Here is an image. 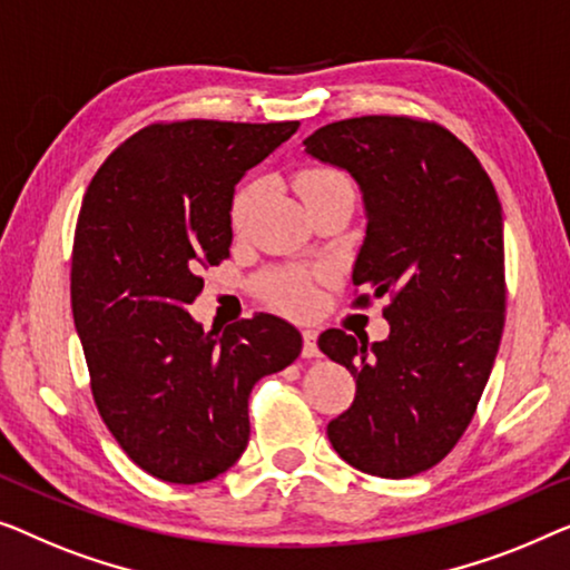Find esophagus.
I'll list each match as a JSON object with an SVG mask.
<instances>
[{
  "instance_id": "1",
  "label": "esophagus",
  "mask_w": 570,
  "mask_h": 570,
  "mask_svg": "<svg viewBox=\"0 0 570 570\" xmlns=\"http://www.w3.org/2000/svg\"><path fill=\"white\" fill-rule=\"evenodd\" d=\"M302 356L304 358H317L320 348H317V331H302Z\"/></svg>"
}]
</instances>
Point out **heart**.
Returning <instances> with one entry per match:
<instances>
[{"label":"heart","instance_id":"1","mask_svg":"<svg viewBox=\"0 0 570 570\" xmlns=\"http://www.w3.org/2000/svg\"><path fill=\"white\" fill-rule=\"evenodd\" d=\"M294 186H296V190H299L302 202L307 204L312 196L323 194V190H327V188L351 186V183L346 175L333 170V167H307V170H302L299 175H296ZM255 198H258V183H245V186L237 188V194H235V198H232V206H229L232 227L235 229L243 227L247 214H250V208L255 204ZM261 292L271 304H274V307L286 312V315H307V312H312V307H315V302H317L309 276L294 274V271H288V274L268 276L266 282L261 284Z\"/></svg>","mask_w":570,"mask_h":570}]
</instances>
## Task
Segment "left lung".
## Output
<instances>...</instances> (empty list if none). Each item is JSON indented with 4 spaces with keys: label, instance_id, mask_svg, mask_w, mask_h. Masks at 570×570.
I'll use <instances>...</instances> for the list:
<instances>
[{
    "label": "left lung",
    "instance_id": "8db88e82",
    "mask_svg": "<svg viewBox=\"0 0 570 570\" xmlns=\"http://www.w3.org/2000/svg\"><path fill=\"white\" fill-rule=\"evenodd\" d=\"M364 194L366 237L354 266L366 307L390 296L384 341L338 327L317 346L354 374L356 397L327 423L341 460L376 478L434 468L475 415L507 312L501 202L480 159L444 126L362 116L304 139Z\"/></svg>",
    "mask_w": 570,
    "mask_h": 570
}]
</instances>
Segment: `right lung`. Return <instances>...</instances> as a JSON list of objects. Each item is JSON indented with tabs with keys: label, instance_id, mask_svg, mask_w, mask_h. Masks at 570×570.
<instances>
[{
	"label": "right lung",
	"instance_id": "add662e5",
	"mask_svg": "<svg viewBox=\"0 0 570 570\" xmlns=\"http://www.w3.org/2000/svg\"><path fill=\"white\" fill-rule=\"evenodd\" d=\"M299 121L151 124L87 186L71 250V315L100 419L144 472L196 485L247 446V397L299 356L276 315L206 333L188 315L198 271L229 258L239 178Z\"/></svg>",
	"mask_w": 570,
	"mask_h": 570
}]
</instances>
